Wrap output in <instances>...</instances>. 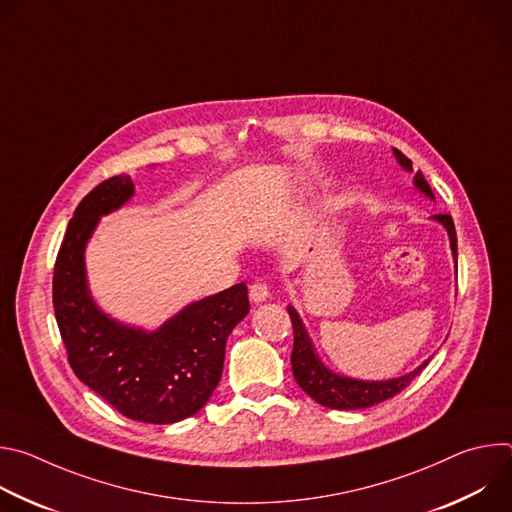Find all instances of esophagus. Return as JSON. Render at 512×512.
<instances>
[{"instance_id": "esophagus-1", "label": "esophagus", "mask_w": 512, "mask_h": 512, "mask_svg": "<svg viewBox=\"0 0 512 512\" xmlns=\"http://www.w3.org/2000/svg\"><path fill=\"white\" fill-rule=\"evenodd\" d=\"M249 296H251V302L253 304H261L269 298V285L265 281H255L251 287H249Z\"/></svg>"}]
</instances>
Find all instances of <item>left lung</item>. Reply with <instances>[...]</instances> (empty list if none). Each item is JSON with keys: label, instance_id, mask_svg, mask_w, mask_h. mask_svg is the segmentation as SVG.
Here are the masks:
<instances>
[{"label": "left lung", "instance_id": "obj_1", "mask_svg": "<svg viewBox=\"0 0 512 512\" xmlns=\"http://www.w3.org/2000/svg\"><path fill=\"white\" fill-rule=\"evenodd\" d=\"M393 152H395L399 164L405 170H411V160L395 148H393ZM413 184L425 196L433 198V192H431V188L425 182L421 172L415 174ZM433 218H435V221H440L448 229L454 261H456V267H458V239H456V227H454L452 216L450 214H433ZM287 314L291 318V326H294V350H291V369H294V377H296L298 385L316 403H320L324 407H330V409H364V407L377 405V403H381L385 399H391L397 393H401L427 367V362H429V360H425L421 367H417L409 375H403V377L391 379V381H358V379H348V377L334 375L324 367L320 358L316 356L314 346L310 342V336H308V332L304 328V322L300 320L298 312L289 306Z\"/></svg>", "mask_w": 512, "mask_h": 512}]
</instances>
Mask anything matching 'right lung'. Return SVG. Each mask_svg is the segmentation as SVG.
<instances>
[{"instance_id": "obj_1", "label": "right lung", "mask_w": 512, "mask_h": 512, "mask_svg": "<svg viewBox=\"0 0 512 512\" xmlns=\"http://www.w3.org/2000/svg\"><path fill=\"white\" fill-rule=\"evenodd\" d=\"M133 194L127 174L93 188L77 206L54 263L52 304L75 375L121 415L143 423L182 421L210 399L223 375L225 346L249 314L247 285L186 306L156 332L123 326L93 302L85 275V245L99 216Z\"/></svg>"}]
</instances>
